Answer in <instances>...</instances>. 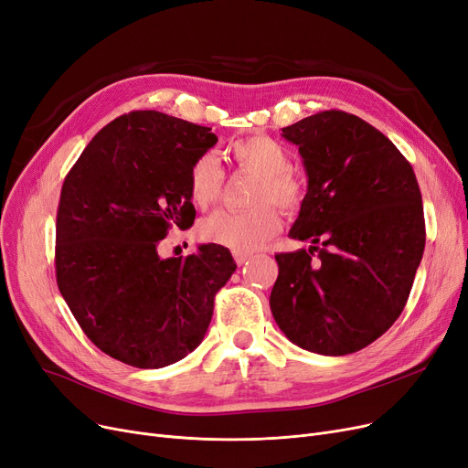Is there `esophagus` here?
I'll list each match as a JSON object with an SVG mask.
<instances>
[{"label":"esophagus","instance_id":"34e87169","mask_svg":"<svg viewBox=\"0 0 468 468\" xmlns=\"http://www.w3.org/2000/svg\"><path fill=\"white\" fill-rule=\"evenodd\" d=\"M233 258L237 261V266H242V263L250 258V254L249 252H233Z\"/></svg>","mask_w":468,"mask_h":468}]
</instances>
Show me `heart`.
Masks as SVG:
<instances>
[{
	"instance_id": "heart-1",
	"label": "heart",
	"mask_w": 468,
	"mask_h": 468,
	"mask_svg": "<svg viewBox=\"0 0 468 468\" xmlns=\"http://www.w3.org/2000/svg\"><path fill=\"white\" fill-rule=\"evenodd\" d=\"M228 154L237 166L258 174L245 212L218 210L198 223V237L233 252H252L279 231L282 212H296L303 200L300 179L291 172V154L279 141L268 135H250L233 141ZM223 170L214 154H200L189 170V197L197 208H208L219 198Z\"/></svg>"
}]
</instances>
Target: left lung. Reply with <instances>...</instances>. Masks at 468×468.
<instances>
[{
	"label": "left lung",
	"mask_w": 468,
	"mask_h": 468,
	"mask_svg": "<svg viewBox=\"0 0 468 468\" xmlns=\"http://www.w3.org/2000/svg\"><path fill=\"white\" fill-rule=\"evenodd\" d=\"M281 135L308 176L289 237L312 247L275 256L273 319L303 350L354 354L388 331L410 298L426 240L415 172L388 137L342 111L302 118Z\"/></svg>",
	"instance_id": "8db88e82"
}]
</instances>
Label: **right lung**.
Returning a JSON list of instances; mask_svg holds the SVG:
<instances>
[{
	"mask_svg": "<svg viewBox=\"0 0 468 468\" xmlns=\"http://www.w3.org/2000/svg\"><path fill=\"white\" fill-rule=\"evenodd\" d=\"M216 141L212 128L133 111L97 132L60 189L58 291L95 346L132 367L191 354L237 268L212 242L186 258L158 256L172 228L193 226L189 170Z\"/></svg>",
	"mask_w": 468,
	"mask_h": 468,
	"instance_id": "add662e5",
	"label": "right lung"
}]
</instances>
